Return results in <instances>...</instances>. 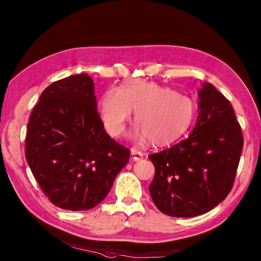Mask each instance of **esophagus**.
Returning a JSON list of instances; mask_svg holds the SVG:
<instances>
[{
  "label": "esophagus",
  "instance_id": "obj_1",
  "mask_svg": "<svg viewBox=\"0 0 261 261\" xmlns=\"http://www.w3.org/2000/svg\"><path fill=\"white\" fill-rule=\"evenodd\" d=\"M131 154H132V158H134L135 160H141L143 158V152L138 150V149H136V148L131 149Z\"/></svg>",
  "mask_w": 261,
  "mask_h": 261
}]
</instances>
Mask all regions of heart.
Wrapping results in <instances>:
<instances>
[{
    "label": "heart",
    "instance_id": "1",
    "mask_svg": "<svg viewBox=\"0 0 261 261\" xmlns=\"http://www.w3.org/2000/svg\"><path fill=\"white\" fill-rule=\"evenodd\" d=\"M132 111L138 127L132 137L165 145L180 137L191 125L195 105L186 95L167 86L141 80L126 82L121 88L111 87L99 101V114L105 129L120 137L131 120Z\"/></svg>",
    "mask_w": 261,
    "mask_h": 261
}]
</instances>
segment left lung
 I'll return each instance as SVG.
<instances>
[{"label": "left lung", "mask_w": 261, "mask_h": 261, "mask_svg": "<svg viewBox=\"0 0 261 261\" xmlns=\"http://www.w3.org/2000/svg\"><path fill=\"white\" fill-rule=\"evenodd\" d=\"M199 113L186 139L149 156V191L157 208L175 218L208 212L231 192L243 147L233 108L208 83L198 92Z\"/></svg>", "instance_id": "obj_1"}]
</instances>
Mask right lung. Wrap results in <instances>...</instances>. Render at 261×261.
I'll use <instances>...</instances> for the list:
<instances>
[{
	"label": "right lung",
	"instance_id": "obj_1",
	"mask_svg": "<svg viewBox=\"0 0 261 261\" xmlns=\"http://www.w3.org/2000/svg\"><path fill=\"white\" fill-rule=\"evenodd\" d=\"M129 158V149L104 130L87 74L54 82L41 93L28 123L25 159L54 205L95 207Z\"/></svg>",
	"mask_w": 261,
	"mask_h": 261
}]
</instances>
